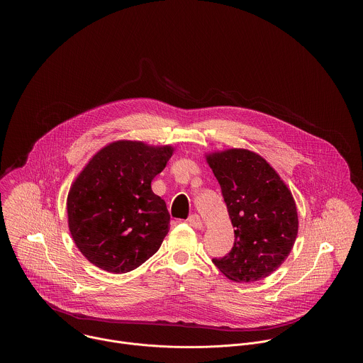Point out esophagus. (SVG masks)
<instances>
[{"label": "esophagus", "instance_id": "1", "mask_svg": "<svg viewBox=\"0 0 363 363\" xmlns=\"http://www.w3.org/2000/svg\"><path fill=\"white\" fill-rule=\"evenodd\" d=\"M188 225H191L193 228H201L203 227V220H201V218L199 215L193 213V215H190L189 218H188Z\"/></svg>", "mask_w": 363, "mask_h": 363}]
</instances>
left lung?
Wrapping results in <instances>:
<instances>
[{"label": "left lung", "instance_id": "left-lung-1", "mask_svg": "<svg viewBox=\"0 0 363 363\" xmlns=\"http://www.w3.org/2000/svg\"><path fill=\"white\" fill-rule=\"evenodd\" d=\"M234 230V246L212 262L230 280L257 281L289 257L298 234L293 194L261 156L233 148L207 156Z\"/></svg>", "mask_w": 363, "mask_h": 363}]
</instances>
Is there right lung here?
Masks as SVG:
<instances>
[{"mask_svg":"<svg viewBox=\"0 0 363 363\" xmlns=\"http://www.w3.org/2000/svg\"><path fill=\"white\" fill-rule=\"evenodd\" d=\"M173 147L120 140L92 156L67 200L72 238L89 262L126 274L154 256L169 233L170 213L151 189Z\"/></svg>","mask_w":363,"mask_h":363,"instance_id":"add662e5","label":"right lung"}]
</instances>
